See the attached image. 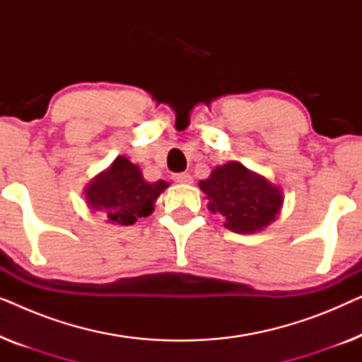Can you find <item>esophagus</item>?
<instances>
[{
  "label": "esophagus",
  "instance_id": "obj_1",
  "mask_svg": "<svg viewBox=\"0 0 362 362\" xmlns=\"http://www.w3.org/2000/svg\"><path fill=\"white\" fill-rule=\"evenodd\" d=\"M173 180L176 182H181V185H191L192 182V176L189 173H177V175L173 176Z\"/></svg>",
  "mask_w": 362,
  "mask_h": 362
}]
</instances>
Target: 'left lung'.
I'll list each match as a JSON object with an SVG mask.
<instances>
[{"instance_id":"8db88e82","label":"left lung","mask_w":362,"mask_h":362,"mask_svg":"<svg viewBox=\"0 0 362 362\" xmlns=\"http://www.w3.org/2000/svg\"><path fill=\"white\" fill-rule=\"evenodd\" d=\"M211 212L224 217V226L237 234H254L276 219L284 204L280 187L247 170L239 161L217 166L199 181Z\"/></svg>"}]
</instances>
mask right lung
<instances>
[{
  "label": "right lung",
  "instance_id": "1",
  "mask_svg": "<svg viewBox=\"0 0 362 362\" xmlns=\"http://www.w3.org/2000/svg\"><path fill=\"white\" fill-rule=\"evenodd\" d=\"M168 187L166 181L148 182L141 170L125 156L115 158L110 168L102 171L86 187L87 204L103 212L107 222L132 226L138 217H148L155 201Z\"/></svg>",
  "mask_w": 362,
  "mask_h": 362
}]
</instances>
